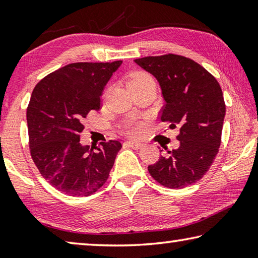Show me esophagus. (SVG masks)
<instances>
[{"mask_svg": "<svg viewBox=\"0 0 258 258\" xmlns=\"http://www.w3.org/2000/svg\"><path fill=\"white\" fill-rule=\"evenodd\" d=\"M125 145L127 146V147H130V148H132V149H135V150L141 149V148L143 147L142 143L137 142V141H126Z\"/></svg>", "mask_w": 258, "mask_h": 258, "instance_id": "obj_1", "label": "esophagus"}]
</instances>
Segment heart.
Listing matches in <instances>:
<instances>
[{
	"label": "heart",
	"instance_id": "b5f03b06",
	"mask_svg": "<svg viewBox=\"0 0 258 258\" xmlns=\"http://www.w3.org/2000/svg\"><path fill=\"white\" fill-rule=\"evenodd\" d=\"M148 80H151V77L149 75H147L145 73H135L133 74L132 76L127 82V86H130L131 84H135V83H141V82H146ZM128 131L131 134L133 135H140L145 132V125L142 123H133L128 126Z\"/></svg>",
	"mask_w": 258,
	"mask_h": 258
}]
</instances>
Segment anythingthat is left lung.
Instances as JSON below:
<instances>
[{
  "instance_id": "8db88e82",
  "label": "left lung",
  "mask_w": 258,
  "mask_h": 258,
  "mask_svg": "<svg viewBox=\"0 0 258 258\" xmlns=\"http://www.w3.org/2000/svg\"><path fill=\"white\" fill-rule=\"evenodd\" d=\"M135 63L158 81L164 107L160 120L180 125V147L160 156L148 171L161 185L182 189L199 181L221 146L225 103L216 78L196 61L177 54L145 56Z\"/></svg>"
}]
</instances>
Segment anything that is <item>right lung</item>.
<instances>
[{"instance_id": "obj_1", "label": "right lung", "mask_w": 258, "mask_h": 258, "mask_svg": "<svg viewBox=\"0 0 258 258\" xmlns=\"http://www.w3.org/2000/svg\"><path fill=\"white\" fill-rule=\"evenodd\" d=\"M123 61L75 62L49 74L34 87L27 107L29 150L41 175L56 190L87 197L108 180L121 143L82 146L80 133L103 89Z\"/></svg>"}]
</instances>
